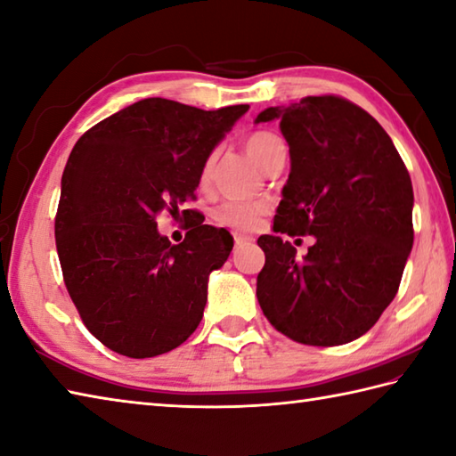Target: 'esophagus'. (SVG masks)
Masks as SVG:
<instances>
[{
  "instance_id": "obj_1",
  "label": "esophagus",
  "mask_w": 456,
  "mask_h": 456,
  "mask_svg": "<svg viewBox=\"0 0 456 456\" xmlns=\"http://www.w3.org/2000/svg\"><path fill=\"white\" fill-rule=\"evenodd\" d=\"M233 239H235V247L247 245V243H253V237H247V235H240V233H235V235H233Z\"/></svg>"
}]
</instances>
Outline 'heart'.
I'll return each instance as SVG.
<instances>
[{
  "mask_svg": "<svg viewBox=\"0 0 456 456\" xmlns=\"http://www.w3.org/2000/svg\"><path fill=\"white\" fill-rule=\"evenodd\" d=\"M282 148H284V142L276 136L274 132H269V130L253 132L251 136L245 140L247 154L251 156L253 162L261 169H265V166L269 164V159ZM216 158H217L216 151H211V154L205 158L200 172L201 185H208L211 182ZM265 216H266V205L247 203V201H227L216 211V219L221 223V225L240 231V233H251V231H255L258 225H261Z\"/></svg>",
  "mask_w": 456,
  "mask_h": 456,
  "instance_id": "1",
  "label": "heart"
}]
</instances>
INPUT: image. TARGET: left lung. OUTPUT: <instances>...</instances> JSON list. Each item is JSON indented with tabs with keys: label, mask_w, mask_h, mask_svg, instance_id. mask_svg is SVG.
Instances as JSON below:
<instances>
[{
	"label": "left lung",
	"mask_w": 456,
	"mask_h": 456,
	"mask_svg": "<svg viewBox=\"0 0 456 456\" xmlns=\"http://www.w3.org/2000/svg\"><path fill=\"white\" fill-rule=\"evenodd\" d=\"M281 120L290 174L274 235L258 237L265 266L256 298L269 322L306 346L363 336L395 298L413 247V185L379 122L340 96L271 106ZM312 234L302 259L280 235Z\"/></svg>",
	"instance_id": "1"
}]
</instances>
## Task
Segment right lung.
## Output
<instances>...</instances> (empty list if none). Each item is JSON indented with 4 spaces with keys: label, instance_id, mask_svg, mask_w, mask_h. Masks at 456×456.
Masks as SVG:
<instances>
[{
    "label": "right lung",
    "instance_id": "1",
    "mask_svg": "<svg viewBox=\"0 0 456 456\" xmlns=\"http://www.w3.org/2000/svg\"><path fill=\"white\" fill-rule=\"evenodd\" d=\"M247 110L144 98L70 151L55 217L62 279L88 332L112 352L154 358L200 326L209 274L227 261L233 237L193 219L172 245L156 217L195 200L205 158Z\"/></svg>",
    "mask_w": 456,
    "mask_h": 456
}]
</instances>
